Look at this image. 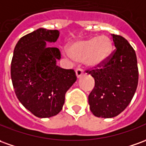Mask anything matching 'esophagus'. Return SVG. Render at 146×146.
Returning a JSON list of instances; mask_svg holds the SVG:
<instances>
[{
  "label": "esophagus",
  "instance_id": "34e87169",
  "mask_svg": "<svg viewBox=\"0 0 146 146\" xmlns=\"http://www.w3.org/2000/svg\"><path fill=\"white\" fill-rule=\"evenodd\" d=\"M75 74H76V76H77V78L79 79L82 75H83V71L82 69H77L76 71H75Z\"/></svg>",
  "mask_w": 146,
  "mask_h": 146
}]
</instances>
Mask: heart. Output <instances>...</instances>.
Masks as SVG:
<instances>
[{"label": "heart", "mask_w": 146, "mask_h": 146, "mask_svg": "<svg viewBox=\"0 0 146 146\" xmlns=\"http://www.w3.org/2000/svg\"><path fill=\"white\" fill-rule=\"evenodd\" d=\"M113 48L109 37L100 36L72 42L67 52L73 60L83 62L88 68H98L107 61Z\"/></svg>", "instance_id": "1"}]
</instances>
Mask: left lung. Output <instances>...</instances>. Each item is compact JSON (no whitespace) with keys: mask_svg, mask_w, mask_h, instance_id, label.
Segmentation results:
<instances>
[{"mask_svg":"<svg viewBox=\"0 0 146 146\" xmlns=\"http://www.w3.org/2000/svg\"><path fill=\"white\" fill-rule=\"evenodd\" d=\"M115 51L100 69L89 74L94 87L88 96L94 116L110 118L128 106L137 90L138 68L135 51L124 37L111 34Z\"/></svg>","mask_w":146,"mask_h":146,"instance_id":"1","label":"left lung"}]
</instances>
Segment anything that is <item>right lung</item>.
<instances>
[{
	"instance_id": "obj_1",
	"label": "right lung",
	"mask_w": 146,
	"mask_h": 146,
	"mask_svg": "<svg viewBox=\"0 0 146 146\" xmlns=\"http://www.w3.org/2000/svg\"><path fill=\"white\" fill-rule=\"evenodd\" d=\"M58 30L37 29L21 37L14 48L11 78L18 100L26 109L40 118L60 113L65 94L76 81L74 70L56 65L61 58L56 43Z\"/></svg>"
}]
</instances>
